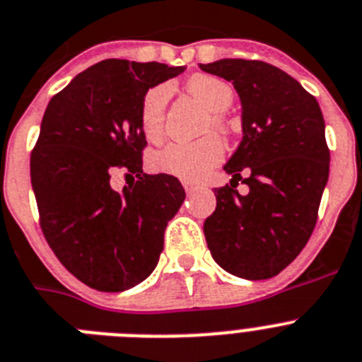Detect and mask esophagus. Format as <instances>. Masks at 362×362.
I'll return each instance as SVG.
<instances>
[{
	"label": "esophagus",
	"mask_w": 362,
	"mask_h": 362,
	"mask_svg": "<svg viewBox=\"0 0 362 362\" xmlns=\"http://www.w3.org/2000/svg\"><path fill=\"white\" fill-rule=\"evenodd\" d=\"M183 187H185V192H187V194H192V192H196V190H197L196 185L188 183V181H187V183H183Z\"/></svg>",
	"instance_id": "esophagus-1"
}]
</instances>
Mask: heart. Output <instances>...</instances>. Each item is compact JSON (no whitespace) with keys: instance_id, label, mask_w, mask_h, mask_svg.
I'll return each instance as SVG.
<instances>
[{"instance_id":"b5f03b06","label":"heart","mask_w":362,"mask_h":362,"mask_svg":"<svg viewBox=\"0 0 362 362\" xmlns=\"http://www.w3.org/2000/svg\"><path fill=\"white\" fill-rule=\"evenodd\" d=\"M188 91L192 93L197 100L209 111H212L209 128L227 129V122L221 111L227 110L233 104V88L211 75H197L188 80ZM168 84H159L144 93L141 107H139V120L146 139L159 141L165 129V110L170 98ZM225 148L218 135H206V137L194 141V143H172L166 144L151 156V166L157 172L174 175L187 181H197L211 168H214L219 160L223 159Z\"/></svg>"}]
</instances>
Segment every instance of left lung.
Returning <instances> with one entry per match:
<instances>
[{
  "mask_svg": "<svg viewBox=\"0 0 362 362\" xmlns=\"http://www.w3.org/2000/svg\"><path fill=\"white\" fill-rule=\"evenodd\" d=\"M199 67L233 82L243 129L223 166L230 185L216 188V211L203 225L206 245L234 276L273 278L300 255L317 223L329 175L322 111L293 76L265 62L223 58ZM238 180L250 187L245 197Z\"/></svg>",
  "mask_w": 362,
  "mask_h": 362,
  "instance_id": "obj_1",
  "label": "left lung"
}]
</instances>
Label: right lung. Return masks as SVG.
Masks as SVG:
<instances>
[{
	"label": "right lung",
	"instance_id": "right-lung-1",
	"mask_svg": "<svg viewBox=\"0 0 362 362\" xmlns=\"http://www.w3.org/2000/svg\"><path fill=\"white\" fill-rule=\"evenodd\" d=\"M157 62L102 60L47 104L30 156L40 225L62 265L98 291L137 286L159 262L165 228L185 202L177 177L143 172L144 93L183 73ZM138 181L120 193L110 175Z\"/></svg>",
	"mask_w": 362,
	"mask_h": 362
}]
</instances>
